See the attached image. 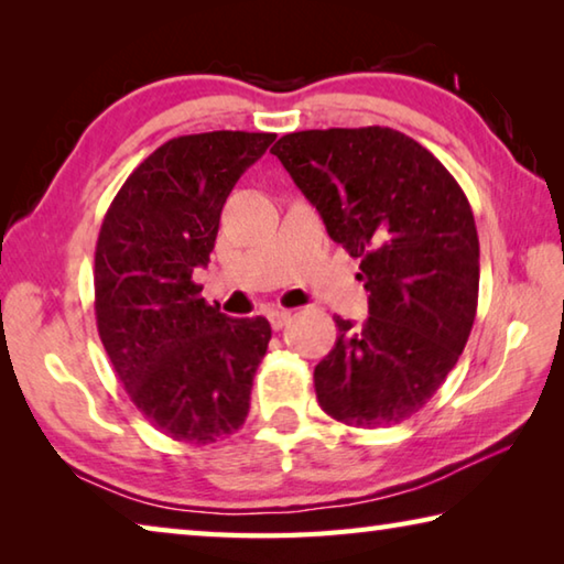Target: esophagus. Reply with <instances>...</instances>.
Here are the masks:
<instances>
[{
	"label": "esophagus",
	"instance_id": "esophagus-1",
	"mask_svg": "<svg viewBox=\"0 0 564 564\" xmlns=\"http://www.w3.org/2000/svg\"><path fill=\"white\" fill-rule=\"evenodd\" d=\"M269 321H271V326L275 328V330H281L285 323L291 321V311H285V308H271L269 311Z\"/></svg>",
	"mask_w": 564,
	"mask_h": 564
}]
</instances>
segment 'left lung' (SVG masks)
Returning a JSON list of instances; mask_svg holds the SVG:
<instances>
[{
    "mask_svg": "<svg viewBox=\"0 0 564 564\" xmlns=\"http://www.w3.org/2000/svg\"><path fill=\"white\" fill-rule=\"evenodd\" d=\"M271 154L360 259L370 293L360 328L336 316V346L313 370L318 405L352 427L403 423L473 330L480 243L467 196L431 151L388 127L293 131Z\"/></svg>",
    "mask_w": 564,
    "mask_h": 564,
    "instance_id": "8db88e82",
    "label": "left lung"
}]
</instances>
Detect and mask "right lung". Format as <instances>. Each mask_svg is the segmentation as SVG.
<instances>
[{"label":"right lung","instance_id":"1","mask_svg":"<svg viewBox=\"0 0 564 564\" xmlns=\"http://www.w3.org/2000/svg\"><path fill=\"white\" fill-rule=\"evenodd\" d=\"M273 139H171L131 171L104 216L94 256L99 338L131 403L181 443L208 445L243 425L269 348V321L224 316L191 273L208 263L236 181Z\"/></svg>","mask_w":564,"mask_h":564}]
</instances>
